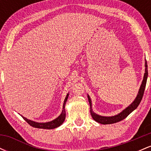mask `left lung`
<instances>
[{
  "mask_svg": "<svg viewBox=\"0 0 151 151\" xmlns=\"http://www.w3.org/2000/svg\"><path fill=\"white\" fill-rule=\"evenodd\" d=\"M145 74L144 77H143V81H142V84L141 87H140L139 91H138V95H137L136 99L134 100V101L129 106H128L126 109H124L121 113L118 114L116 116H110V117H106V116H99L97 114H94L92 111V109H91V99L89 98V96L88 95V99H89V105H90V114H91V116H92L93 120H95L96 122L99 123L101 124H114V123H117L119 121H122L123 119H126L128 116L129 115L133 110H135L137 107L138 106L139 104L141 103L142 98H143V93H144L145 85H146V81H147V78H148V65H147V62L145 60Z\"/></svg>",
  "mask_w": 151,
  "mask_h": 151,
  "instance_id": "obj_1",
  "label": "left lung"
}]
</instances>
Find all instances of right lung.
<instances>
[{"label":"right lung","instance_id":"obj_1","mask_svg":"<svg viewBox=\"0 0 151 151\" xmlns=\"http://www.w3.org/2000/svg\"><path fill=\"white\" fill-rule=\"evenodd\" d=\"M68 96L69 94L67 95L66 96L65 101H64V104H63V110H62V114H60V116L59 117L57 118L55 120L50 121V122H47V123H37L35 122V121H30L29 119H27L26 118L22 116L26 122L30 125L31 126L34 128H37V129H55V128L58 127L60 126L61 124H62V123L65 121V117H66V113H65V106L66 102H67V99H68Z\"/></svg>","mask_w":151,"mask_h":151}]
</instances>
